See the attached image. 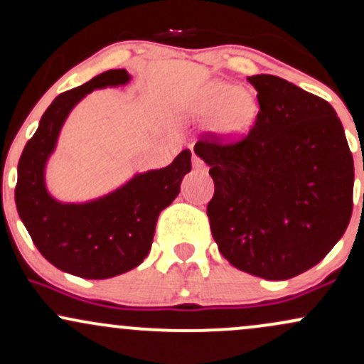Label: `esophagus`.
Instances as JSON below:
<instances>
[{
    "label": "esophagus",
    "instance_id": "esophagus-1",
    "mask_svg": "<svg viewBox=\"0 0 364 364\" xmlns=\"http://www.w3.org/2000/svg\"><path fill=\"white\" fill-rule=\"evenodd\" d=\"M193 168L196 171H200V173H205L207 171V164L202 161V159L196 156V154H193Z\"/></svg>",
    "mask_w": 364,
    "mask_h": 364
}]
</instances>
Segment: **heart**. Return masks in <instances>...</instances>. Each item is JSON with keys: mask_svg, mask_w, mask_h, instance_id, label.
Wrapping results in <instances>:
<instances>
[{"mask_svg": "<svg viewBox=\"0 0 364 364\" xmlns=\"http://www.w3.org/2000/svg\"><path fill=\"white\" fill-rule=\"evenodd\" d=\"M196 118H217V132L224 140L236 141L252 127L257 116V102L250 92L232 83L214 80L207 83L193 102Z\"/></svg>", "mask_w": 364, "mask_h": 364, "instance_id": "1", "label": "heart"}]
</instances>
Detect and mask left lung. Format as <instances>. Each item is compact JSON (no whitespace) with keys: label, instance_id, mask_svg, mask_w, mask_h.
Listing matches in <instances>:
<instances>
[{"label":"left lung","instance_id":"obj_1","mask_svg":"<svg viewBox=\"0 0 364 364\" xmlns=\"http://www.w3.org/2000/svg\"><path fill=\"white\" fill-rule=\"evenodd\" d=\"M260 104L245 139L207 135L210 231L231 265L269 281L296 277L333 248L353 214L354 162L325 99L274 75H253Z\"/></svg>","mask_w":364,"mask_h":364}]
</instances>
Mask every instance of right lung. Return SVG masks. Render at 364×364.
<instances>
[{"mask_svg": "<svg viewBox=\"0 0 364 364\" xmlns=\"http://www.w3.org/2000/svg\"><path fill=\"white\" fill-rule=\"evenodd\" d=\"M128 82L127 70H109L58 95L18 161L20 219L46 260L77 277L109 279L139 267L150 252L159 214L176 198L183 176L191 171L186 149L166 168L136 174L92 202L61 203L48 193L46 162L70 111L92 90Z\"/></svg>", "mask_w": 364, "mask_h": 364, "instance_id": "1", "label": "right lung"}]
</instances>
